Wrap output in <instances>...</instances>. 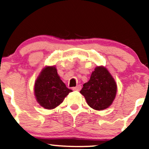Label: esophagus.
Masks as SVG:
<instances>
[{
	"label": "esophagus",
	"instance_id": "esophagus-1",
	"mask_svg": "<svg viewBox=\"0 0 149 149\" xmlns=\"http://www.w3.org/2000/svg\"><path fill=\"white\" fill-rule=\"evenodd\" d=\"M80 89H81V86H80V85H77L76 87H73V91H80Z\"/></svg>",
	"mask_w": 149,
	"mask_h": 149
}]
</instances>
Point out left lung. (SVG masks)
Returning a JSON list of instances; mask_svg holds the SVG:
<instances>
[{"mask_svg":"<svg viewBox=\"0 0 149 149\" xmlns=\"http://www.w3.org/2000/svg\"><path fill=\"white\" fill-rule=\"evenodd\" d=\"M117 90L116 83L112 75L104 67H96L90 79L83 85L80 93L86 101L96 110H105L112 105Z\"/></svg>","mask_w":149,"mask_h":149,"instance_id":"8db88e82","label":"left lung"}]
</instances>
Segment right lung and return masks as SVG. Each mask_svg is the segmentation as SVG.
Segmentation results:
<instances>
[{"label":"right lung","mask_w":149,"mask_h":149,"mask_svg":"<svg viewBox=\"0 0 149 149\" xmlns=\"http://www.w3.org/2000/svg\"><path fill=\"white\" fill-rule=\"evenodd\" d=\"M72 92L60 79L55 66L42 69L35 83L37 101L44 108L51 110L63 102L64 98Z\"/></svg>","instance_id":"add662e5"}]
</instances>
